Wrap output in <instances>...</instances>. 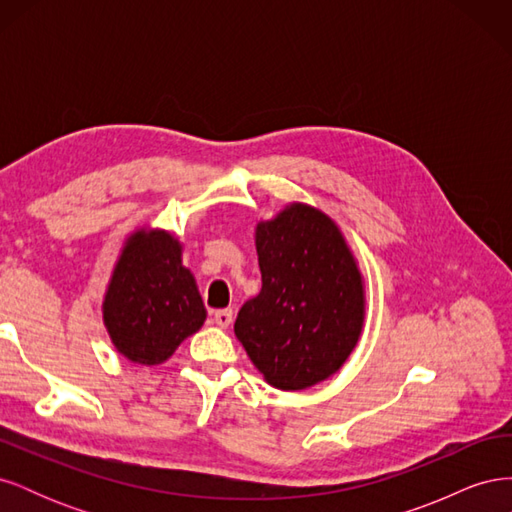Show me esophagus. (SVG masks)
I'll use <instances>...</instances> for the list:
<instances>
[{
  "label": "esophagus",
  "mask_w": 512,
  "mask_h": 512,
  "mask_svg": "<svg viewBox=\"0 0 512 512\" xmlns=\"http://www.w3.org/2000/svg\"><path fill=\"white\" fill-rule=\"evenodd\" d=\"M213 320H215V324H218V327L226 329L228 324L232 322V309H218V312L213 314Z\"/></svg>",
  "instance_id": "1"
}]
</instances>
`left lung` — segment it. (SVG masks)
<instances>
[{"mask_svg": "<svg viewBox=\"0 0 512 512\" xmlns=\"http://www.w3.org/2000/svg\"><path fill=\"white\" fill-rule=\"evenodd\" d=\"M256 252L262 288L239 309L235 335L271 386L307 389L359 342L361 273L335 222L307 205L260 222Z\"/></svg>", "mask_w": 512, "mask_h": 512, "instance_id": "8db88e82", "label": "left lung"}]
</instances>
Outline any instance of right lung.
Returning <instances> with one entry per match:
<instances>
[{"label":"right lung","instance_id":"obj_1","mask_svg":"<svg viewBox=\"0 0 512 512\" xmlns=\"http://www.w3.org/2000/svg\"><path fill=\"white\" fill-rule=\"evenodd\" d=\"M205 316L194 277L181 265L179 241L168 232L132 235L104 297L115 348L134 363H164Z\"/></svg>","mask_w":512,"mask_h":512}]
</instances>
